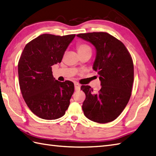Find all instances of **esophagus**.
<instances>
[{
    "instance_id": "1",
    "label": "esophagus",
    "mask_w": 156,
    "mask_h": 156,
    "mask_svg": "<svg viewBox=\"0 0 156 156\" xmlns=\"http://www.w3.org/2000/svg\"><path fill=\"white\" fill-rule=\"evenodd\" d=\"M81 89V85L80 84H79L78 83H75V91H79Z\"/></svg>"
}]
</instances>
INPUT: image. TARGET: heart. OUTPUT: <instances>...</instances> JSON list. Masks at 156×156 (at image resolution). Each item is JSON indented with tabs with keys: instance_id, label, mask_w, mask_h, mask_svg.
<instances>
[{
	"instance_id": "heart-1",
	"label": "heart",
	"mask_w": 156,
	"mask_h": 156,
	"mask_svg": "<svg viewBox=\"0 0 156 156\" xmlns=\"http://www.w3.org/2000/svg\"><path fill=\"white\" fill-rule=\"evenodd\" d=\"M77 49L79 55L85 53H91V48L87 44L79 43L77 44Z\"/></svg>"
}]
</instances>
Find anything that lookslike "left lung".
Listing matches in <instances>:
<instances>
[{"mask_svg": "<svg viewBox=\"0 0 156 156\" xmlns=\"http://www.w3.org/2000/svg\"><path fill=\"white\" fill-rule=\"evenodd\" d=\"M77 36L95 47L93 69L98 72L101 85L97 94H93L90 86H81L86 96L82 105L84 115L99 123L112 122L122 113L130 99L134 76L132 58L122 41L107 33Z\"/></svg>", "mask_w": 156, "mask_h": 156, "instance_id": "left-lung-1", "label": "left lung"}]
</instances>
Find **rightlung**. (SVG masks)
<instances>
[{"label":"right lung","mask_w":156,"mask_h":156,"mask_svg":"<svg viewBox=\"0 0 156 156\" xmlns=\"http://www.w3.org/2000/svg\"><path fill=\"white\" fill-rule=\"evenodd\" d=\"M75 37L43 34L27 43L20 55L18 64L20 91L27 106L40 118H59L70 104L73 83L56 80L51 67L61 63Z\"/></svg>","instance_id":"add662e5"}]
</instances>
